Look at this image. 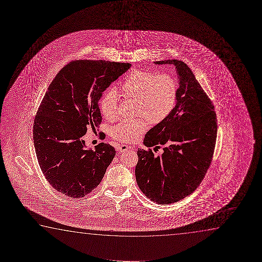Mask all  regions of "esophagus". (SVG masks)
<instances>
[{
	"instance_id": "34e87169",
	"label": "esophagus",
	"mask_w": 262,
	"mask_h": 262,
	"mask_svg": "<svg viewBox=\"0 0 262 262\" xmlns=\"http://www.w3.org/2000/svg\"><path fill=\"white\" fill-rule=\"evenodd\" d=\"M117 150L119 151V152H121V153H122V152H125V151L129 150V146H127V145H119V146H117Z\"/></svg>"
}]
</instances>
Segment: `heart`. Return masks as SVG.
<instances>
[{
	"instance_id": "b5f03b06",
	"label": "heart",
	"mask_w": 262,
	"mask_h": 262,
	"mask_svg": "<svg viewBox=\"0 0 262 262\" xmlns=\"http://www.w3.org/2000/svg\"><path fill=\"white\" fill-rule=\"evenodd\" d=\"M120 90L124 97L136 98L137 115L133 120H124L114 126L111 136L122 142H133L147 130L149 120L158 124L165 121L176 107L178 86L172 76L155 74L143 70H134L122 80ZM102 115L114 120L118 114V96L115 90L103 94L99 100Z\"/></svg>"
}]
</instances>
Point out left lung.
<instances>
[{"label":"left lung","mask_w":262,"mask_h":262,"mask_svg":"<svg viewBox=\"0 0 262 262\" xmlns=\"http://www.w3.org/2000/svg\"><path fill=\"white\" fill-rule=\"evenodd\" d=\"M176 66L179 79L176 107L165 121L147 132L139 148L138 185L158 204L183 200L201 184L211 164L217 123L214 105L188 65L178 60L155 61ZM163 147L154 157L150 147Z\"/></svg>","instance_id":"left-lung-1"}]
</instances>
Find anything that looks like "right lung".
<instances>
[{
    "label": "right lung",
    "mask_w": 262,
    "mask_h": 262,
    "mask_svg": "<svg viewBox=\"0 0 262 262\" xmlns=\"http://www.w3.org/2000/svg\"><path fill=\"white\" fill-rule=\"evenodd\" d=\"M132 64L76 60L61 69L48 86L33 126L36 158L46 179L65 196L79 199L100 183L115 158V147L99 143L86 149V126L102 122L98 101Z\"/></svg>",
    "instance_id": "right-lung-1"
}]
</instances>
